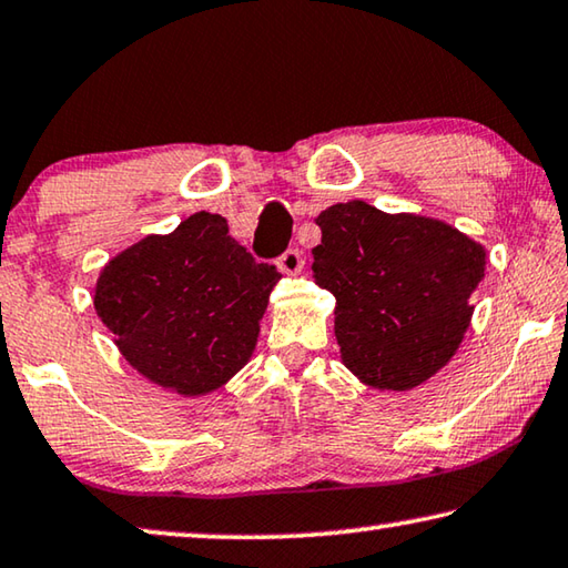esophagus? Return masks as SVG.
Returning <instances> with one entry per match:
<instances>
[{
  "mask_svg": "<svg viewBox=\"0 0 568 568\" xmlns=\"http://www.w3.org/2000/svg\"><path fill=\"white\" fill-rule=\"evenodd\" d=\"M277 267H281V273L285 275H298L303 270V252L301 250L283 252V255L277 257Z\"/></svg>",
  "mask_w": 568,
  "mask_h": 568,
  "instance_id": "34e87169",
  "label": "esophagus"
}]
</instances>
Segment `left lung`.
Segmentation results:
<instances>
[{
  "instance_id": "left-lung-1",
  "label": "left lung",
  "mask_w": 568,
  "mask_h": 568,
  "mask_svg": "<svg viewBox=\"0 0 568 568\" xmlns=\"http://www.w3.org/2000/svg\"><path fill=\"white\" fill-rule=\"evenodd\" d=\"M316 224L321 245L311 270L336 298L341 362L382 392L432 379L470 328V295L488 252L443 220L389 214L362 200L328 206Z\"/></svg>"
}]
</instances>
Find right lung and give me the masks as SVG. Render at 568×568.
<instances>
[{"instance_id": "add662e5", "label": "right lung", "mask_w": 568, "mask_h": 568, "mask_svg": "<svg viewBox=\"0 0 568 568\" xmlns=\"http://www.w3.org/2000/svg\"><path fill=\"white\" fill-rule=\"evenodd\" d=\"M275 265L255 263L222 214L196 212L169 235H146L103 265L93 305L125 364L196 399L227 384L252 354Z\"/></svg>"}]
</instances>
